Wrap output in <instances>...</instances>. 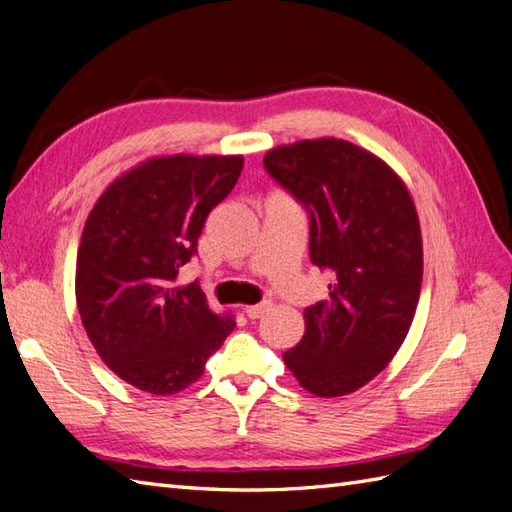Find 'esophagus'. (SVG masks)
Masks as SVG:
<instances>
[{
  "instance_id": "1",
  "label": "esophagus",
  "mask_w": 512,
  "mask_h": 512,
  "mask_svg": "<svg viewBox=\"0 0 512 512\" xmlns=\"http://www.w3.org/2000/svg\"><path fill=\"white\" fill-rule=\"evenodd\" d=\"M268 310H270V303H268V301H261V303H257V305L244 307V314H246L248 318H261Z\"/></svg>"
}]
</instances>
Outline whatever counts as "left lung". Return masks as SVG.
I'll return each instance as SVG.
<instances>
[{
    "instance_id": "8db88e82",
    "label": "left lung",
    "mask_w": 512,
    "mask_h": 512,
    "mask_svg": "<svg viewBox=\"0 0 512 512\" xmlns=\"http://www.w3.org/2000/svg\"><path fill=\"white\" fill-rule=\"evenodd\" d=\"M264 168L305 207L310 259L331 272L327 299L305 307V334L283 362L312 395H349L384 371L417 312V209L382 159L342 139L279 146Z\"/></svg>"
}]
</instances>
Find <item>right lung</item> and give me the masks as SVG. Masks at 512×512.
<instances>
[{
    "mask_svg": "<svg viewBox=\"0 0 512 512\" xmlns=\"http://www.w3.org/2000/svg\"><path fill=\"white\" fill-rule=\"evenodd\" d=\"M242 157L174 154L117 178L91 209L76 261V301L91 344L124 382L152 395L194 384L233 331L198 281L178 285L211 209Z\"/></svg>",
    "mask_w": 512,
    "mask_h": 512,
    "instance_id": "right-lung-1",
    "label": "right lung"
}]
</instances>
